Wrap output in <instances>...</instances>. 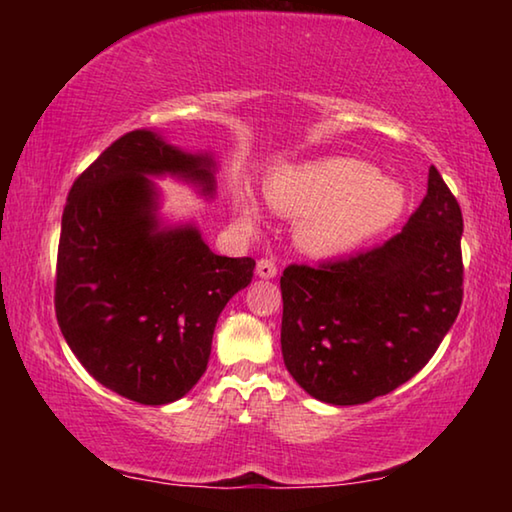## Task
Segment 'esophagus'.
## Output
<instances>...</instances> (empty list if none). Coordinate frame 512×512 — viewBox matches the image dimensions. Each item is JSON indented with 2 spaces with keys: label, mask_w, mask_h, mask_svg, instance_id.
<instances>
[{
  "label": "esophagus",
  "mask_w": 512,
  "mask_h": 512,
  "mask_svg": "<svg viewBox=\"0 0 512 512\" xmlns=\"http://www.w3.org/2000/svg\"><path fill=\"white\" fill-rule=\"evenodd\" d=\"M255 273L259 277H264V280H271V277L277 275V264L273 262V259H259Z\"/></svg>",
  "instance_id": "34e87169"
}]
</instances>
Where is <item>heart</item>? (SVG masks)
<instances>
[{"label": "heart", "mask_w": 512, "mask_h": 512, "mask_svg": "<svg viewBox=\"0 0 512 512\" xmlns=\"http://www.w3.org/2000/svg\"><path fill=\"white\" fill-rule=\"evenodd\" d=\"M268 203L277 212L302 215L296 239L316 257L350 253L384 235L406 210L404 189L354 158H325L287 167L268 183ZM248 219L253 212L246 210Z\"/></svg>", "instance_id": "heart-1"}]
</instances>
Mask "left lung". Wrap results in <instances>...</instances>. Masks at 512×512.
Returning a JSON list of instances; mask_svg holds the SVG:
<instances>
[{"mask_svg":"<svg viewBox=\"0 0 512 512\" xmlns=\"http://www.w3.org/2000/svg\"><path fill=\"white\" fill-rule=\"evenodd\" d=\"M463 214L436 167L404 230L366 253L291 264L282 357L320 402L366 404L427 366L463 302Z\"/></svg>","mask_w":512,"mask_h":512,"instance_id":"obj_1","label":"left lung"}]
</instances>
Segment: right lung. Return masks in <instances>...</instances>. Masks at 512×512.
<instances>
[{
    "label": "right lung",
    "mask_w": 512,
    "mask_h": 512,
    "mask_svg": "<svg viewBox=\"0 0 512 512\" xmlns=\"http://www.w3.org/2000/svg\"><path fill=\"white\" fill-rule=\"evenodd\" d=\"M214 194V160L153 131L119 137L74 180L60 225L56 318L83 368L140 404L192 391L216 320L253 280V257L214 255L194 225L160 228L149 176Z\"/></svg>",
    "instance_id": "add662e5"
}]
</instances>
